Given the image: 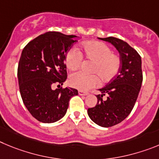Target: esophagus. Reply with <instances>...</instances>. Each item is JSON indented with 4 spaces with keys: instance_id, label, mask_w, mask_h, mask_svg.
Returning <instances> with one entry per match:
<instances>
[{
    "instance_id": "34e87169",
    "label": "esophagus",
    "mask_w": 159,
    "mask_h": 159,
    "mask_svg": "<svg viewBox=\"0 0 159 159\" xmlns=\"http://www.w3.org/2000/svg\"><path fill=\"white\" fill-rule=\"evenodd\" d=\"M78 94H79L80 96H87L88 95V93L83 92V91H78Z\"/></svg>"
}]
</instances>
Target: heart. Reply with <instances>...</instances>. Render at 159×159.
<instances>
[{
  "label": "heart",
  "instance_id": "obj_1",
  "mask_svg": "<svg viewBox=\"0 0 159 159\" xmlns=\"http://www.w3.org/2000/svg\"><path fill=\"white\" fill-rule=\"evenodd\" d=\"M82 57L92 62L90 73L86 74L78 72L70 76V85L80 91H88L101 82L106 83L113 79L121 66L120 57L114 55L106 44L98 41H89L81 44V53L73 48L66 53L65 57L66 66L70 70H76L80 67Z\"/></svg>",
  "mask_w": 159,
  "mask_h": 159
}]
</instances>
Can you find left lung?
Wrapping results in <instances>:
<instances>
[{
    "mask_svg": "<svg viewBox=\"0 0 159 159\" xmlns=\"http://www.w3.org/2000/svg\"><path fill=\"white\" fill-rule=\"evenodd\" d=\"M116 48L121 60L118 75L100 89L97 104L88 108L89 118L97 125L109 128L122 122L131 113L143 82L142 60L128 43L115 37L99 38ZM104 96L107 97L104 98Z\"/></svg>",
    "mask_w": 159,
    "mask_h": 159,
    "instance_id": "1",
    "label": "left lung"
}]
</instances>
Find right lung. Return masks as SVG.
Instances as JSON below:
<instances>
[{
	"instance_id": "1",
	"label": "right lung",
	"mask_w": 159,
	"mask_h": 159,
	"mask_svg": "<svg viewBox=\"0 0 159 159\" xmlns=\"http://www.w3.org/2000/svg\"><path fill=\"white\" fill-rule=\"evenodd\" d=\"M76 37L49 31L23 50L17 70L20 92L27 109L40 122L59 120L66 113L71 97L78 94L75 89L60 88L67 77L66 55Z\"/></svg>"
}]
</instances>
